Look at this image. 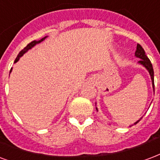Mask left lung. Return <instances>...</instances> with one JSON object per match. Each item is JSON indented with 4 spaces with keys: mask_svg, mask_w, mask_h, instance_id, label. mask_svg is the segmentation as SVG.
<instances>
[{
    "mask_svg": "<svg viewBox=\"0 0 160 160\" xmlns=\"http://www.w3.org/2000/svg\"><path fill=\"white\" fill-rule=\"evenodd\" d=\"M135 56L137 57H138L140 58L141 60L139 61V63L142 64V66L147 68V70L148 71V72H149L150 76H151V79H152V83H153V90H154V79H153V66H152V63L150 62V60L148 58V56H146V54H145V51L144 50L142 49L141 45L139 44H138L137 45V50H136V52H135ZM138 121L136 122L135 124L137 123H138Z\"/></svg>",
    "mask_w": 160,
    "mask_h": 160,
    "instance_id": "obj_1",
    "label": "left lung"
}]
</instances>
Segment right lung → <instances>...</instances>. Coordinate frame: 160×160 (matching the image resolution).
<instances>
[{
    "label": "right lung",
    "instance_id": "1",
    "mask_svg": "<svg viewBox=\"0 0 160 160\" xmlns=\"http://www.w3.org/2000/svg\"><path fill=\"white\" fill-rule=\"evenodd\" d=\"M44 39H45V37H44V38H43V39H40V40H39V41H35V40H34V41H32V42H31V43H29V44H28L27 46H26V47H25L24 49H23V50H22L21 51L19 52V54H18V56H17L16 60H15V62H18V60H19V59H20V57H21V56H22V55H23V54H24L25 52H27L28 50H30V49H31V48H32V47H33V46H34L35 44H39V43H40V42H41V41H43V40H44ZM12 72V69H11V70H10V72Z\"/></svg>",
    "mask_w": 160,
    "mask_h": 160
}]
</instances>
